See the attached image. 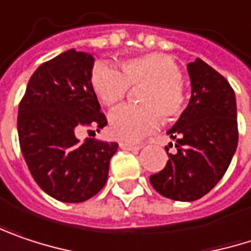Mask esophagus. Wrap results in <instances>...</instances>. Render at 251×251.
<instances>
[{
  "label": "esophagus",
  "mask_w": 251,
  "mask_h": 251,
  "mask_svg": "<svg viewBox=\"0 0 251 251\" xmlns=\"http://www.w3.org/2000/svg\"><path fill=\"white\" fill-rule=\"evenodd\" d=\"M119 147L122 149H125V151H139V149L142 148L141 145H135V144H129V142H121Z\"/></svg>",
  "instance_id": "1"
}]
</instances>
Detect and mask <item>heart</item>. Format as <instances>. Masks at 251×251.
<instances>
[{
	"label": "heart",
	"mask_w": 251,
	"mask_h": 251,
	"mask_svg": "<svg viewBox=\"0 0 251 251\" xmlns=\"http://www.w3.org/2000/svg\"><path fill=\"white\" fill-rule=\"evenodd\" d=\"M178 63L164 53H148L126 58L121 70L110 63H98L92 72V86L106 106H115L126 96L129 86L144 87L138 92L142 106H121L109 115L110 133L126 142H136L184 109L185 92Z\"/></svg>",
	"instance_id": "b5f03b06"
}]
</instances>
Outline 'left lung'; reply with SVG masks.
Returning <instances> with one entry per match:
<instances>
[{
	"instance_id": "8db88e82",
	"label": "left lung",
	"mask_w": 251,
	"mask_h": 251,
	"mask_svg": "<svg viewBox=\"0 0 251 251\" xmlns=\"http://www.w3.org/2000/svg\"><path fill=\"white\" fill-rule=\"evenodd\" d=\"M187 70L191 99L167 132L176 152L170 153L162 171L149 176L158 193L175 201H195L210 193L227 171L239 142L237 104L230 83L201 58L188 63Z\"/></svg>"
}]
</instances>
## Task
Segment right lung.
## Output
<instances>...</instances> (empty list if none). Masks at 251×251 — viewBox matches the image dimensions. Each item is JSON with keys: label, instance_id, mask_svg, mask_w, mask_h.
Segmentation results:
<instances>
[{"label": "right lung", "instance_id": "1", "mask_svg": "<svg viewBox=\"0 0 251 251\" xmlns=\"http://www.w3.org/2000/svg\"><path fill=\"white\" fill-rule=\"evenodd\" d=\"M95 58L67 50L43 63L28 80L18 106V139L38 187L63 202H83L104 187L116 142L87 138L81 126L102 129L107 121L92 86Z\"/></svg>", "mask_w": 251, "mask_h": 251}]
</instances>
